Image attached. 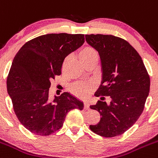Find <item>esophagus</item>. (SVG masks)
Here are the masks:
<instances>
[{
  "label": "esophagus",
  "instance_id": "esophagus-1",
  "mask_svg": "<svg viewBox=\"0 0 158 158\" xmlns=\"http://www.w3.org/2000/svg\"><path fill=\"white\" fill-rule=\"evenodd\" d=\"M84 109H86V110H88V109H89V103H88V102L84 103Z\"/></svg>",
  "mask_w": 158,
  "mask_h": 158
}]
</instances>
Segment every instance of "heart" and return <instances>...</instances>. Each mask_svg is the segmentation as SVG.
Segmentation results:
<instances>
[{"mask_svg":"<svg viewBox=\"0 0 158 158\" xmlns=\"http://www.w3.org/2000/svg\"><path fill=\"white\" fill-rule=\"evenodd\" d=\"M94 57H97V54L91 48H83L79 54V57L82 62L88 61ZM93 89H94V85L92 83H79L72 86L71 90L77 97L86 98L89 95Z\"/></svg>","mask_w":158,"mask_h":158,"instance_id":"b5f03b06","label":"heart"}]
</instances>
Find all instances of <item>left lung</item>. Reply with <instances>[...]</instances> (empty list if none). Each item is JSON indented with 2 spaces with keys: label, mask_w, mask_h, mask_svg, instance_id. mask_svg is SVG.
Returning <instances> with one entry per match:
<instances>
[{
  "label": "left lung",
  "mask_w": 158,
  "mask_h": 158,
  "mask_svg": "<svg viewBox=\"0 0 158 158\" xmlns=\"http://www.w3.org/2000/svg\"><path fill=\"white\" fill-rule=\"evenodd\" d=\"M86 41L101 58L102 79L95 95L109 96L90 105L101 120L90 125L94 132L104 137L122 135L135 123L143 110L150 81L142 58L126 40L112 35H86Z\"/></svg>",
  "instance_id": "8db88e82"
}]
</instances>
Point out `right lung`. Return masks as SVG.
<instances>
[{
    "label": "right lung",
    "mask_w": 158,
    "mask_h": 158,
    "mask_svg": "<svg viewBox=\"0 0 158 158\" xmlns=\"http://www.w3.org/2000/svg\"><path fill=\"white\" fill-rule=\"evenodd\" d=\"M84 42L83 34H46L28 41L15 56L8 94L18 119L32 133L51 135L62 127L69 111L83 109V102L68 92L51 101L49 89L64 58Z\"/></svg>",
    "instance_id": "obj_1"
}]
</instances>
